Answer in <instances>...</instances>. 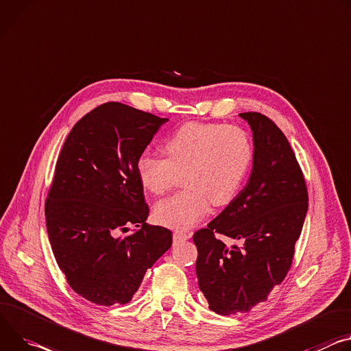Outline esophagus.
I'll use <instances>...</instances> for the list:
<instances>
[{"instance_id": "1", "label": "esophagus", "mask_w": 351, "mask_h": 351, "mask_svg": "<svg viewBox=\"0 0 351 351\" xmlns=\"http://www.w3.org/2000/svg\"><path fill=\"white\" fill-rule=\"evenodd\" d=\"M189 238H190V234H187V232H184V231L176 230V231L173 232V239H175V241H186V239H189Z\"/></svg>"}]
</instances>
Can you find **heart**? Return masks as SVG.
Wrapping results in <instances>:
<instances>
[{
  "label": "heart",
  "instance_id": "b5f03b06",
  "mask_svg": "<svg viewBox=\"0 0 351 351\" xmlns=\"http://www.w3.org/2000/svg\"><path fill=\"white\" fill-rule=\"evenodd\" d=\"M165 156L143 152L137 175L148 192L164 195L183 175L182 192L156 203L155 219L172 228H190L206 217L210 204L234 200L250 169L253 145L238 125L192 121L164 143Z\"/></svg>",
  "mask_w": 351,
  "mask_h": 351
}]
</instances>
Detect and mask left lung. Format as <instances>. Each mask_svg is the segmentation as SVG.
Masks as SVG:
<instances>
[{"mask_svg":"<svg viewBox=\"0 0 351 351\" xmlns=\"http://www.w3.org/2000/svg\"><path fill=\"white\" fill-rule=\"evenodd\" d=\"M239 116L253 133L250 176L207 228L193 235L200 291L219 315L245 313L267 300L293 265L308 211L306 183L284 133L262 113ZM217 233L240 245L228 247Z\"/></svg>","mask_w":351,"mask_h":351,"instance_id":"left-lung-1","label":"left lung"}]
</instances>
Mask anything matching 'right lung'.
<instances>
[{
	"instance_id": "1",
	"label": "right lung",
	"mask_w": 351,
	"mask_h": 351,
	"mask_svg": "<svg viewBox=\"0 0 351 351\" xmlns=\"http://www.w3.org/2000/svg\"><path fill=\"white\" fill-rule=\"evenodd\" d=\"M168 119L108 102L73 127L58 155L45 213L56 262L71 289L110 306L130 302L172 245L148 226L137 159ZM133 225L139 230L123 236Z\"/></svg>"
}]
</instances>
